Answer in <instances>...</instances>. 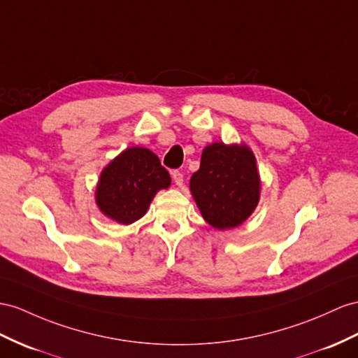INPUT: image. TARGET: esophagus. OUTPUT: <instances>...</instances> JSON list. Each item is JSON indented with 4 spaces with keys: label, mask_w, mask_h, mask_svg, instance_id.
Wrapping results in <instances>:
<instances>
[{
    "label": "esophagus",
    "mask_w": 358,
    "mask_h": 358,
    "mask_svg": "<svg viewBox=\"0 0 358 358\" xmlns=\"http://www.w3.org/2000/svg\"><path fill=\"white\" fill-rule=\"evenodd\" d=\"M172 180H173V182H176L178 187L182 186V173L180 171H173L172 172Z\"/></svg>",
    "instance_id": "34e87169"
}]
</instances>
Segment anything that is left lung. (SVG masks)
I'll return each instance as SVG.
<instances>
[{
  "instance_id": "left-lung-1",
  "label": "left lung",
  "mask_w": 358,
  "mask_h": 358,
  "mask_svg": "<svg viewBox=\"0 0 358 358\" xmlns=\"http://www.w3.org/2000/svg\"><path fill=\"white\" fill-rule=\"evenodd\" d=\"M189 189L204 221L216 230L242 225L260 201L262 180L252 150L245 142L207 145Z\"/></svg>"
}]
</instances>
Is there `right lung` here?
Returning <instances> with one entry per match:
<instances>
[{"label":"right lung","instance_id":"1","mask_svg":"<svg viewBox=\"0 0 358 358\" xmlns=\"http://www.w3.org/2000/svg\"><path fill=\"white\" fill-rule=\"evenodd\" d=\"M169 186V172L157 155L143 146H130L101 171L95 203L108 219L130 225L146 213L155 194Z\"/></svg>","mask_w":358,"mask_h":358}]
</instances>
